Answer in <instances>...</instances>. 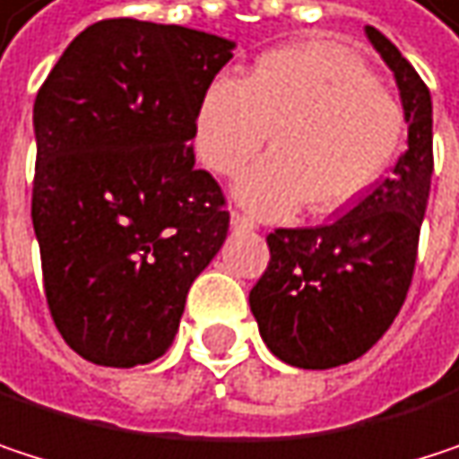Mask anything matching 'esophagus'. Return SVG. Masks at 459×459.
<instances>
[{
	"mask_svg": "<svg viewBox=\"0 0 459 459\" xmlns=\"http://www.w3.org/2000/svg\"><path fill=\"white\" fill-rule=\"evenodd\" d=\"M230 224H232L235 232H254V230H256V221L248 219V216H243V213H232Z\"/></svg>",
	"mask_w": 459,
	"mask_h": 459,
	"instance_id": "1",
	"label": "esophagus"
}]
</instances>
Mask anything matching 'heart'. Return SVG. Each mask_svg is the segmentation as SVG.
Returning a JSON list of instances; mask_svg holds the SVG:
<instances>
[{
  "instance_id": "1",
  "label": "heart",
  "mask_w": 459,
  "mask_h": 459,
  "mask_svg": "<svg viewBox=\"0 0 459 459\" xmlns=\"http://www.w3.org/2000/svg\"><path fill=\"white\" fill-rule=\"evenodd\" d=\"M267 157L235 181V200L264 219L305 203L316 213L358 200L393 160L403 117L368 66L332 42L264 53L251 77L219 74L195 115V149L219 176L238 173L270 138Z\"/></svg>"
}]
</instances>
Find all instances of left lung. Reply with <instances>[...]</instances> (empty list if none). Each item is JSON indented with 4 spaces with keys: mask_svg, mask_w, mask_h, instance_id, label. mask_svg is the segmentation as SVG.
Returning <instances> with one entry per match:
<instances>
[{
    "mask_svg": "<svg viewBox=\"0 0 459 459\" xmlns=\"http://www.w3.org/2000/svg\"><path fill=\"white\" fill-rule=\"evenodd\" d=\"M363 31L393 72L409 138L390 173L337 221L267 235L270 264L248 302L270 352L297 368L342 366L382 340L406 299L428 208L430 91L382 31Z\"/></svg>",
    "mask_w": 459,
    "mask_h": 459,
    "instance_id": "8db88e82",
    "label": "left lung"
}]
</instances>
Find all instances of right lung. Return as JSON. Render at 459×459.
<instances>
[{
	"label": "right lung",
	"mask_w": 459,
	"mask_h": 459,
	"mask_svg": "<svg viewBox=\"0 0 459 459\" xmlns=\"http://www.w3.org/2000/svg\"><path fill=\"white\" fill-rule=\"evenodd\" d=\"M235 42L133 18L88 26L34 101L31 221L45 297L91 363L160 358L230 213L195 168V115Z\"/></svg>",
	"instance_id": "obj_1"
}]
</instances>
